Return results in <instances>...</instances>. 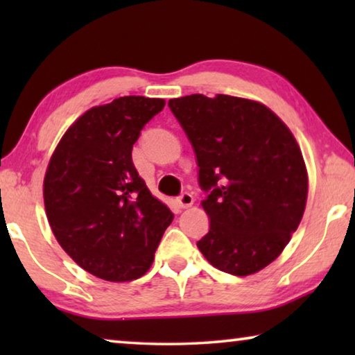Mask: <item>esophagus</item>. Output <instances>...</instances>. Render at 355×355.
<instances>
[{"instance_id": "34e87169", "label": "esophagus", "mask_w": 355, "mask_h": 355, "mask_svg": "<svg viewBox=\"0 0 355 355\" xmlns=\"http://www.w3.org/2000/svg\"><path fill=\"white\" fill-rule=\"evenodd\" d=\"M176 202L181 208H189V207L193 205V196H192V193H189V192H184L178 197Z\"/></svg>"}]
</instances>
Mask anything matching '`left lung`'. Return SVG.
<instances>
[{"label": "left lung", "instance_id": "8db88e82", "mask_svg": "<svg viewBox=\"0 0 355 355\" xmlns=\"http://www.w3.org/2000/svg\"><path fill=\"white\" fill-rule=\"evenodd\" d=\"M191 140L210 230L197 247L225 273L254 275L302 220L307 169L294 135L259 101L193 94L168 101Z\"/></svg>", "mask_w": 355, "mask_h": 355}]
</instances>
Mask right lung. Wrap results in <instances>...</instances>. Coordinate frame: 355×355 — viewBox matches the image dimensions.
I'll return each mask as SVG.
<instances>
[{"instance_id":"right-lung-1","label":"right lung","mask_w":355,"mask_h":355,"mask_svg":"<svg viewBox=\"0 0 355 355\" xmlns=\"http://www.w3.org/2000/svg\"><path fill=\"white\" fill-rule=\"evenodd\" d=\"M163 108L162 98L135 95L94 106L48 163L43 200L53 234L96 278L124 283L147 273L174 218L132 163L140 130Z\"/></svg>"}]
</instances>
